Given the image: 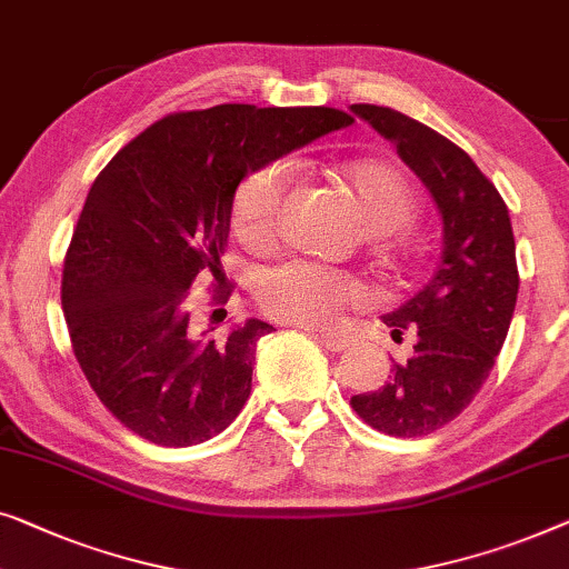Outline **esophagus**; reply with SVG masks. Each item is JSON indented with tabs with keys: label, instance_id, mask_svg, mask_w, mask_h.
<instances>
[{
	"label": "esophagus",
	"instance_id": "esophagus-1",
	"mask_svg": "<svg viewBox=\"0 0 569 569\" xmlns=\"http://www.w3.org/2000/svg\"><path fill=\"white\" fill-rule=\"evenodd\" d=\"M316 339H318V343L323 346V349H328V351H343L346 346H349V341H346L343 336L333 333V331H320V333H316Z\"/></svg>",
	"mask_w": 569,
	"mask_h": 569
}]
</instances>
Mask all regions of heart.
I'll use <instances>...</instances> for the list:
<instances>
[{
    "label": "heart",
    "instance_id": "b5f03b06",
    "mask_svg": "<svg viewBox=\"0 0 569 569\" xmlns=\"http://www.w3.org/2000/svg\"><path fill=\"white\" fill-rule=\"evenodd\" d=\"M292 169L271 161L253 169L233 194V230L246 246H264L282 216ZM359 220L372 236H392L416 218L418 197L402 171L385 161H359L341 171ZM361 282L312 261H284L261 271L257 300L269 316L298 326H320L343 305L365 302Z\"/></svg>",
    "mask_w": 569,
    "mask_h": 569
}]
</instances>
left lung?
Returning a JSON list of instances; mask_svg holds the SVG:
<instances>
[{"label": "left lung", "mask_w": 569, "mask_h": 569, "mask_svg": "<svg viewBox=\"0 0 569 569\" xmlns=\"http://www.w3.org/2000/svg\"><path fill=\"white\" fill-rule=\"evenodd\" d=\"M351 112L398 148L443 226L433 277L382 316L395 341L416 333L413 353L380 390L351 398L377 431L413 439L455 421L503 349L518 298L513 228L498 189L449 138L390 107L351 104Z\"/></svg>", "instance_id": "obj_1"}]
</instances>
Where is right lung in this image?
<instances>
[{"label":"right lung","instance_id":"1","mask_svg":"<svg viewBox=\"0 0 569 569\" xmlns=\"http://www.w3.org/2000/svg\"><path fill=\"white\" fill-rule=\"evenodd\" d=\"M333 107L218 104L169 114L102 169L63 264L61 302L73 353L104 408L159 447L218 436L251 395L259 318L194 331L189 290L216 277L238 184L253 169L349 128Z\"/></svg>","mask_w":569,"mask_h":569}]
</instances>
